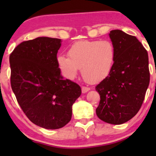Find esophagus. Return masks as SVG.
I'll list each match as a JSON object with an SVG mask.
<instances>
[{"instance_id": "34e87169", "label": "esophagus", "mask_w": 156, "mask_h": 156, "mask_svg": "<svg viewBox=\"0 0 156 156\" xmlns=\"http://www.w3.org/2000/svg\"><path fill=\"white\" fill-rule=\"evenodd\" d=\"M90 90V88L87 87H84V86H83V87H81V90H82L83 94H85V93H87V91H89Z\"/></svg>"}]
</instances>
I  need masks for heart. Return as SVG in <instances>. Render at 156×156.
<instances>
[{
  "label": "heart",
  "instance_id": "1",
  "mask_svg": "<svg viewBox=\"0 0 156 156\" xmlns=\"http://www.w3.org/2000/svg\"><path fill=\"white\" fill-rule=\"evenodd\" d=\"M68 53L69 56L60 55L57 57L64 75L72 79L81 68L82 76L90 83L106 78L115 59V50L108 41H80L71 46Z\"/></svg>",
  "mask_w": 156,
  "mask_h": 156
}]
</instances>
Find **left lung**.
I'll list each match as a JSON object with an SVG mask.
<instances>
[{"label": "left lung", "instance_id": "1", "mask_svg": "<svg viewBox=\"0 0 156 156\" xmlns=\"http://www.w3.org/2000/svg\"><path fill=\"white\" fill-rule=\"evenodd\" d=\"M108 35L115 59L108 76L96 87L100 95L96 113L106 123L122 125L130 120L142 106L149 84V58L134 36L118 29Z\"/></svg>", "mask_w": 156, "mask_h": 156}]
</instances>
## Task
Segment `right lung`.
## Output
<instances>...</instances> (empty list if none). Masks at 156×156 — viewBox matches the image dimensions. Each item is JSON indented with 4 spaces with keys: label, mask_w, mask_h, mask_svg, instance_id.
Wrapping results in <instances>:
<instances>
[{
    "label": "right lung",
    "mask_w": 156,
    "mask_h": 156,
    "mask_svg": "<svg viewBox=\"0 0 156 156\" xmlns=\"http://www.w3.org/2000/svg\"><path fill=\"white\" fill-rule=\"evenodd\" d=\"M61 39L38 37L22 42L10 56L11 87L28 119L45 129L70 122L78 84L63 79L57 62Z\"/></svg>",
    "instance_id": "1"
}]
</instances>
